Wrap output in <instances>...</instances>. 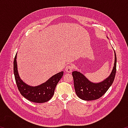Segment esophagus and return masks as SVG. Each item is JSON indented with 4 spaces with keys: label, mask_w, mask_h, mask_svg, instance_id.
<instances>
[{
    "label": "esophagus",
    "mask_w": 128,
    "mask_h": 128,
    "mask_svg": "<svg viewBox=\"0 0 128 128\" xmlns=\"http://www.w3.org/2000/svg\"><path fill=\"white\" fill-rule=\"evenodd\" d=\"M73 70V66L72 65H68V66H67L66 68V72H68V73H70Z\"/></svg>",
    "instance_id": "1"
}]
</instances>
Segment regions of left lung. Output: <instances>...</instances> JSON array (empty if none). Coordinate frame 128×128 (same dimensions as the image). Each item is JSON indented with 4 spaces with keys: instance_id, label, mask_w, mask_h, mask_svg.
<instances>
[{
    "instance_id": "obj_1",
    "label": "left lung",
    "mask_w": 128,
    "mask_h": 128,
    "mask_svg": "<svg viewBox=\"0 0 128 128\" xmlns=\"http://www.w3.org/2000/svg\"><path fill=\"white\" fill-rule=\"evenodd\" d=\"M114 63L110 76L100 83H92L85 76L77 71L72 72L76 93L80 99L84 100H93L100 98L105 94L114 81L116 72L117 58L114 51Z\"/></svg>"
}]
</instances>
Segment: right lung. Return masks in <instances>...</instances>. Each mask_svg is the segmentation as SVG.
Segmentation results:
<instances>
[{"instance_id": "1", "label": "right lung", "mask_w": 128, "mask_h": 128, "mask_svg": "<svg viewBox=\"0 0 128 128\" xmlns=\"http://www.w3.org/2000/svg\"><path fill=\"white\" fill-rule=\"evenodd\" d=\"M16 55L14 62V72L15 81L19 92L28 100L34 103H42L50 100L54 94L56 85L63 76L61 72L53 76L48 81L37 86H30L24 83L19 77L17 71Z\"/></svg>"}]
</instances>
